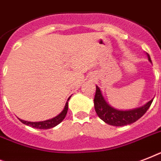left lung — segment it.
Wrapping results in <instances>:
<instances>
[{
    "instance_id": "obj_1",
    "label": "left lung",
    "mask_w": 161,
    "mask_h": 161,
    "mask_svg": "<svg viewBox=\"0 0 161 161\" xmlns=\"http://www.w3.org/2000/svg\"><path fill=\"white\" fill-rule=\"evenodd\" d=\"M148 59L150 63V57L147 54ZM153 102V98L145 103L144 106L140 108H133L130 110H119L114 108L105 101L102 95L100 88L96 86V93L94 96V108L97 114L101 119L104 121L106 124L114 126H125V125H130L137 121L139 119L145 114L146 111L149 109L151 103Z\"/></svg>"
}]
</instances>
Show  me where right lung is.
<instances>
[{"label": "right lung", "mask_w": 161, "mask_h": 161, "mask_svg": "<svg viewBox=\"0 0 161 161\" xmlns=\"http://www.w3.org/2000/svg\"><path fill=\"white\" fill-rule=\"evenodd\" d=\"M71 97H69L68 99V101L69 100V98ZM68 102H67L65 104V107H64V109L62 111V112L56 117L53 118L51 119L45 120V121H40V122H29V121H25V120L20 119L21 123H23L24 125H28V126H31L32 128H35V129H39V130H47V129H51V128L55 127L56 125H58V124H60L64 118L66 117L67 115V113H68Z\"/></svg>", "instance_id": "obj_1"}]
</instances>
